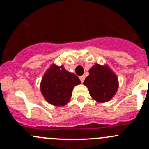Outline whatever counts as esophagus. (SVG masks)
Wrapping results in <instances>:
<instances>
[{"instance_id": "34e87169", "label": "esophagus", "mask_w": 149, "mask_h": 149, "mask_svg": "<svg viewBox=\"0 0 149 149\" xmlns=\"http://www.w3.org/2000/svg\"><path fill=\"white\" fill-rule=\"evenodd\" d=\"M80 80H81V82H84V80H85V76L84 75H82V76H81V77H80Z\"/></svg>"}]
</instances>
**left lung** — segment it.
<instances>
[{
	"mask_svg": "<svg viewBox=\"0 0 149 149\" xmlns=\"http://www.w3.org/2000/svg\"><path fill=\"white\" fill-rule=\"evenodd\" d=\"M89 75L84 84L87 86L89 95L97 102L103 103L110 101L119 87L118 78L107 65L95 64L89 69Z\"/></svg>",
	"mask_w": 149,
	"mask_h": 149,
	"instance_id": "1",
	"label": "left lung"
}]
</instances>
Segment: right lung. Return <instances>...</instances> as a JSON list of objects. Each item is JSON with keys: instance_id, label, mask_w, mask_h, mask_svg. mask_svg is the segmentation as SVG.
Segmentation results:
<instances>
[{"instance_id": "1", "label": "right lung", "mask_w": 149, "mask_h": 149, "mask_svg": "<svg viewBox=\"0 0 149 149\" xmlns=\"http://www.w3.org/2000/svg\"><path fill=\"white\" fill-rule=\"evenodd\" d=\"M81 84L75 74L65 70L63 65L53 64L43 75L40 84L41 93L51 104L64 106L70 100L73 88Z\"/></svg>"}]
</instances>
